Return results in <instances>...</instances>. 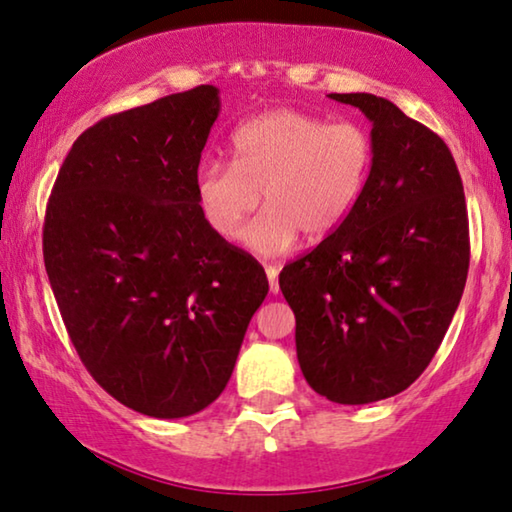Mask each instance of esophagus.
<instances>
[{"mask_svg": "<svg viewBox=\"0 0 512 512\" xmlns=\"http://www.w3.org/2000/svg\"><path fill=\"white\" fill-rule=\"evenodd\" d=\"M266 278H269L271 294H278L280 285H278V266L276 264H266Z\"/></svg>", "mask_w": 512, "mask_h": 512, "instance_id": "1", "label": "esophagus"}]
</instances>
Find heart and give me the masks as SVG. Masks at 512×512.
<instances>
[{
    "instance_id": "obj_1",
    "label": "heart",
    "mask_w": 512,
    "mask_h": 512,
    "mask_svg": "<svg viewBox=\"0 0 512 512\" xmlns=\"http://www.w3.org/2000/svg\"><path fill=\"white\" fill-rule=\"evenodd\" d=\"M234 162H204L194 178L197 204L220 239L234 241L248 227L246 246L273 257L299 236L322 241L343 225L362 197L373 167V136L355 122L276 109L255 115L232 134Z\"/></svg>"
}]
</instances>
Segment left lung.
Wrapping results in <instances>:
<instances>
[{"label": "left lung", "mask_w": 512, "mask_h": 512, "mask_svg": "<svg viewBox=\"0 0 512 512\" xmlns=\"http://www.w3.org/2000/svg\"><path fill=\"white\" fill-rule=\"evenodd\" d=\"M373 122V167L341 227L285 264L306 383L334 403L394 397L436 355L469 273V213L441 136L390 99L329 95Z\"/></svg>", "instance_id": "left-lung-1"}]
</instances>
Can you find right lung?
<instances>
[{"label":"right lung","instance_id":"obj_1","mask_svg":"<svg viewBox=\"0 0 512 512\" xmlns=\"http://www.w3.org/2000/svg\"><path fill=\"white\" fill-rule=\"evenodd\" d=\"M218 113V88L199 85L99 120L64 157L43 222L46 273L85 369L164 420L220 397L269 292L197 204Z\"/></svg>","mask_w":512,"mask_h":512}]
</instances>
